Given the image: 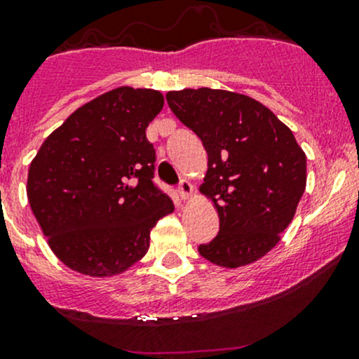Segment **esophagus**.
<instances>
[{
    "label": "esophagus",
    "mask_w": 359,
    "mask_h": 359,
    "mask_svg": "<svg viewBox=\"0 0 359 359\" xmlns=\"http://www.w3.org/2000/svg\"><path fill=\"white\" fill-rule=\"evenodd\" d=\"M178 191H180V196L181 198H190L191 195H194V187H191V183L188 180H181L180 184H178Z\"/></svg>",
    "instance_id": "34e87169"
}]
</instances>
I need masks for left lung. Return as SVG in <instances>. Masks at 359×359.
I'll use <instances>...</instances> for the list:
<instances>
[{"instance_id": "left-lung-1", "label": "left lung", "mask_w": 359, "mask_h": 359, "mask_svg": "<svg viewBox=\"0 0 359 359\" xmlns=\"http://www.w3.org/2000/svg\"><path fill=\"white\" fill-rule=\"evenodd\" d=\"M165 101L209 156L200 191L217 209L219 234L198 253L227 269L252 264L294 217L306 156L291 130L248 95L202 87L168 92Z\"/></svg>"}]
</instances>
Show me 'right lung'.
<instances>
[{"label":"right lung","mask_w":359,"mask_h":359,"mask_svg":"<svg viewBox=\"0 0 359 359\" xmlns=\"http://www.w3.org/2000/svg\"><path fill=\"white\" fill-rule=\"evenodd\" d=\"M164 97L118 87L83 104L30 163L27 196L55 255L92 277L125 272L147 253L150 231L175 210L154 183L149 123Z\"/></svg>","instance_id":"obj_1"}]
</instances>
